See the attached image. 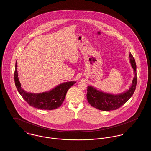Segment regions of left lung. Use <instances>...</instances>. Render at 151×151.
Wrapping results in <instances>:
<instances>
[{"label":"left lung","instance_id":"left-lung-1","mask_svg":"<svg viewBox=\"0 0 151 151\" xmlns=\"http://www.w3.org/2000/svg\"><path fill=\"white\" fill-rule=\"evenodd\" d=\"M129 58L134 73V77L129 89L122 93L114 94L102 92L93 86H88L86 99L92 106L103 111L116 110L121 107L131 97L137 86V65L135 59L131 53H129Z\"/></svg>","mask_w":151,"mask_h":151}]
</instances>
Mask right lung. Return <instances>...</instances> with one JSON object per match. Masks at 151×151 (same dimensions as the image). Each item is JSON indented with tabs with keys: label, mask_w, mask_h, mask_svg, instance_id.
<instances>
[{
	"label": "right lung",
	"mask_w": 151,
	"mask_h": 151,
	"mask_svg": "<svg viewBox=\"0 0 151 151\" xmlns=\"http://www.w3.org/2000/svg\"><path fill=\"white\" fill-rule=\"evenodd\" d=\"M17 61L15 65L14 79L15 86L20 95L30 106L42 110H53L61 106L65 100L67 91L76 81H68L59 84L47 92L40 93L27 92L22 89L18 78Z\"/></svg>",
	"instance_id": "obj_1"
}]
</instances>
